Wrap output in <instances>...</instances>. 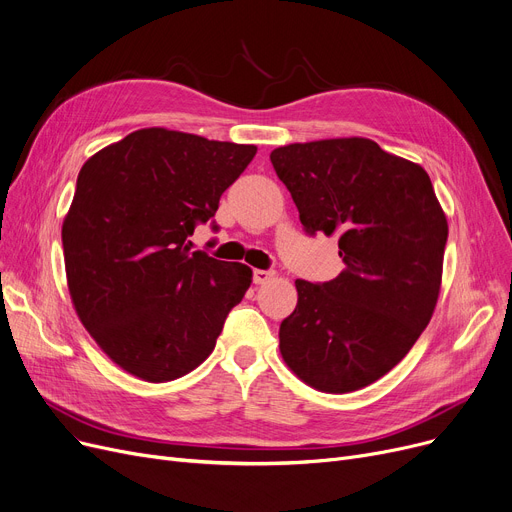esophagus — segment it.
Returning a JSON list of instances; mask_svg holds the SVG:
<instances>
[{
	"mask_svg": "<svg viewBox=\"0 0 512 512\" xmlns=\"http://www.w3.org/2000/svg\"><path fill=\"white\" fill-rule=\"evenodd\" d=\"M276 274L274 272H267V270H255L253 272V282L255 284H267Z\"/></svg>",
	"mask_w": 512,
	"mask_h": 512,
	"instance_id": "obj_1",
	"label": "esophagus"
}]
</instances>
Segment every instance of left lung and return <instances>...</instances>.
<instances>
[{
  "label": "left lung",
  "mask_w": 512,
  "mask_h": 512,
  "mask_svg": "<svg viewBox=\"0 0 512 512\" xmlns=\"http://www.w3.org/2000/svg\"><path fill=\"white\" fill-rule=\"evenodd\" d=\"M309 234H338L344 270L297 280L280 353L299 380L344 394L380 380L434 315L448 222L427 172L363 137L292 143L270 155Z\"/></svg>",
  "instance_id": "1"
}]
</instances>
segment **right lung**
<instances>
[{"mask_svg": "<svg viewBox=\"0 0 512 512\" xmlns=\"http://www.w3.org/2000/svg\"><path fill=\"white\" fill-rule=\"evenodd\" d=\"M255 145L141 128L78 172L62 224L66 280L78 319L134 378H182L213 351L251 267L191 251Z\"/></svg>", "mask_w": 512, "mask_h": 512, "instance_id": "obj_1", "label": "right lung"}]
</instances>
